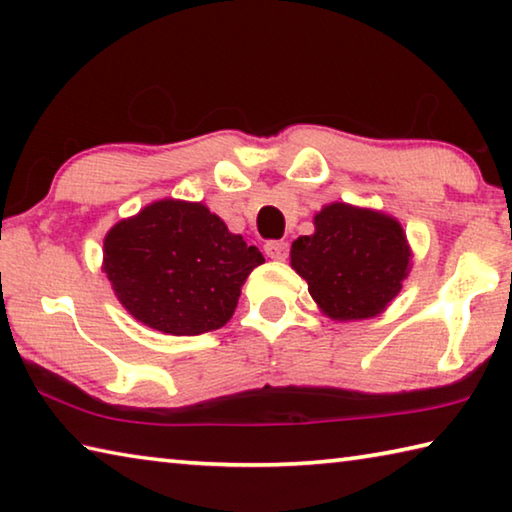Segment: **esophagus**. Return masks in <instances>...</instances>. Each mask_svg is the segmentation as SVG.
Returning <instances> with one entry per match:
<instances>
[{
    "label": "esophagus",
    "instance_id": "34e87169",
    "mask_svg": "<svg viewBox=\"0 0 512 512\" xmlns=\"http://www.w3.org/2000/svg\"><path fill=\"white\" fill-rule=\"evenodd\" d=\"M266 255L271 259H287L289 255V244L287 241H268V244L264 246Z\"/></svg>",
    "mask_w": 512,
    "mask_h": 512
}]
</instances>
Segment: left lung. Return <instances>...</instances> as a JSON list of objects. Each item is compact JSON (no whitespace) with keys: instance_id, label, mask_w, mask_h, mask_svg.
<instances>
[{"instance_id":"obj_1","label":"left lung","mask_w":512,"mask_h":512,"mask_svg":"<svg viewBox=\"0 0 512 512\" xmlns=\"http://www.w3.org/2000/svg\"><path fill=\"white\" fill-rule=\"evenodd\" d=\"M316 232L293 241L291 266L311 298L334 320L377 316L409 275V246L391 216L334 203L314 219Z\"/></svg>"}]
</instances>
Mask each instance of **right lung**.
Returning a JSON list of instances; mask_svg holds the SVG:
<instances>
[{"instance_id": "right-lung-1", "label": "right lung", "mask_w": 512, "mask_h": 512, "mask_svg": "<svg viewBox=\"0 0 512 512\" xmlns=\"http://www.w3.org/2000/svg\"><path fill=\"white\" fill-rule=\"evenodd\" d=\"M259 264V248L246 246L201 203H153L119 221L103 241V271L121 305L173 336L228 323L241 284Z\"/></svg>"}]
</instances>
